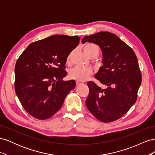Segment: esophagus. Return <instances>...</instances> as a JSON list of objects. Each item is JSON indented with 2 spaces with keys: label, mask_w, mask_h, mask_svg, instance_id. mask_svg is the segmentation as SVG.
Instances as JSON below:
<instances>
[{
  "label": "esophagus",
  "mask_w": 155,
  "mask_h": 155,
  "mask_svg": "<svg viewBox=\"0 0 155 155\" xmlns=\"http://www.w3.org/2000/svg\"><path fill=\"white\" fill-rule=\"evenodd\" d=\"M83 82H81V81H76V85H81V84H83Z\"/></svg>",
  "instance_id": "obj_1"
}]
</instances>
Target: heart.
I'll use <instances>...</instances> for the list:
<instances>
[{
  "instance_id": "obj_1",
  "label": "heart",
  "mask_w": 155,
  "mask_h": 155,
  "mask_svg": "<svg viewBox=\"0 0 155 155\" xmlns=\"http://www.w3.org/2000/svg\"><path fill=\"white\" fill-rule=\"evenodd\" d=\"M83 51L88 57L92 55L97 56L100 53V48L98 46L92 43H87L83 47ZM71 54H69L67 59V63L70 62ZM92 74V70L90 68L76 67L70 70L69 76L70 78L79 81H83L87 79Z\"/></svg>"
}]
</instances>
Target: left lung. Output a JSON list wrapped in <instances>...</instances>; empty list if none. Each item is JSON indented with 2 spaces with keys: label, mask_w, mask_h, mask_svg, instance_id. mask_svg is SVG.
Here are the masks:
<instances>
[{
  "label": "left lung",
  "mask_w": 155,
  "mask_h": 155,
  "mask_svg": "<svg viewBox=\"0 0 155 155\" xmlns=\"http://www.w3.org/2000/svg\"><path fill=\"white\" fill-rule=\"evenodd\" d=\"M82 43H94L102 51L104 65L95 78L105 88L88 81L85 104L88 110L104 123L121 118L137 101L142 83L141 71L134 51L123 41L109 31L84 37Z\"/></svg>",
  "instance_id": "obj_1"
}]
</instances>
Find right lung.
<instances>
[{
  "label": "right lung",
  "instance_id": "add662e5",
  "mask_svg": "<svg viewBox=\"0 0 155 155\" xmlns=\"http://www.w3.org/2000/svg\"><path fill=\"white\" fill-rule=\"evenodd\" d=\"M79 37L54 35L31 43L18 58L15 67V91L30 115L50 118L62 107L74 80L63 81L68 55L77 47Z\"/></svg>",
  "mask_w": 155,
  "mask_h": 155
}]
</instances>
